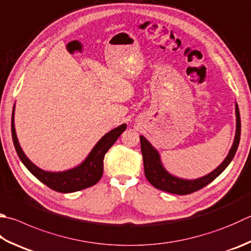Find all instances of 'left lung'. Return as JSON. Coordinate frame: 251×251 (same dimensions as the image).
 <instances>
[{
    "label": "left lung",
    "instance_id": "obj_1",
    "mask_svg": "<svg viewBox=\"0 0 251 251\" xmlns=\"http://www.w3.org/2000/svg\"><path fill=\"white\" fill-rule=\"evenodd\" d=\"M236 110V134L234 139L233 146L229 150L228 155L223 160L219 167L215 168L213 172L205 175L201 178L193 179V180H187V179H181L178 177H175L170 175L166 169L164 168L162 162H160V156L157 151H156L152 144L146 140L143 135L140 136L141 141V151L142 155H143V164H144V174L145 177L150 183L154 186L155 188L159 189V190L166 191L169 193H174V195H189L195 191L200 190L206 184H209L214 180L216 177L224 172L225 168L228 166L231 159L234 158L237 151L239 140H240V115L238 105H235Z\"/></svg>",
    "mask_w": 251,
    "mask_h": 251
}]
</instances>
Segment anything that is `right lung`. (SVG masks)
<instances>
[{"label":"right lung","mask_w":251,"mask_h":251,"mask_svg":"<svg viewBox=\"0 0 251 251\" xmlns=\"http://www.w3.org/2000/svg\"><path fill=\"white\" fill-rule=\"evenodd\" d=\"M14 110H15V106L13 107L12 113V138L18 157L22 160V163L25 165L26 168L37 179H39L42 183H45L52 190L62 193L83 190V189L94 186L100 180L103 172V157H105V154L115 144V142L121 135L122 132L126 129V125L124 124L106 133L94 146V149L88 154L86 159L81 165H78L77 167L59 173L46 172V170H42L39 167H37L35 164H32L25 153L23 152L16 136L15 125H14Z\"/></svg>","instance_id":"obj_1"}]
</instances>
